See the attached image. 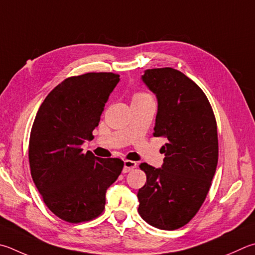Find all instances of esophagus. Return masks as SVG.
<instances>
[{
    "label": "esophagus",
    "instance_id": "1",
    "mask_svg": "<svg viewBox=\"0 0 255 255\" xmlns=\"http://www.w3.org/2000/svg\"><path fill=\"white\" fill-rule=\"evenodd\" d=\"M137 163L136 161H132V160H125L124 161V169H123V173H128L132 170L133 168H136Z\"/></svg>",
    "mask_w": 255,
    "mask_h": 255
}]
</instances>
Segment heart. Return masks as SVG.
<instances>
[{"instance_id": "heart-1", "label": "heart", "mask_w": 255, "mask_h": 255, "mask_svg": "<svg viewBox=\"0 0 255 255\" xmlns=\"http://www.w3.org/2000/svg\"><path fill=\"white\" fill-rule=\"evenodd\" d=\"M143 94H138V95H136V96H142Z\"/></svg>"}]
</instances>
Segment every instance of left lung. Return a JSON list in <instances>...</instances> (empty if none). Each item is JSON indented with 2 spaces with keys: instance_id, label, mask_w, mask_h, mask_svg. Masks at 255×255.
I'll list each match as a JSON object with an SVG mask.
<instances>
[{
  "instance_id": "left-lung-1",
  "label": "left lung",
  "mask_w": 255,
  "mask_h": 255,
  "mask_svg": "<svg viewBox=\"0 0 255 255\" xmlns=\"http://www.w3.org/2000/svg\"><path fill=\"white\" fill-rule=\"evenodd\" d=\"M142 81L154 92L158 110L155 137H164L161 168L146 163V184L138 191L143 221L173 231L187 224L204 203L219 159L214 113L195 82L173 68L148 69Z\"/></svg>"
}]
</instances>
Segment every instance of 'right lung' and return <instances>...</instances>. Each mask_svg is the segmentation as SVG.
<instances>
[{
  "label": "right lung",
  "mask_w": 255,
  "mask_h": 255,
  "mask_svg": "<svg viewBox=\"0 0 255 255\" xmlns=\"http://www.w3.org/2000/svg\"><path fill=\"white\" fill-rule=\"evenodd\" d=\"M113 72H89L63 80L40 106L31 129V176L49 210L69 223L91 221L104 212L106 192L124 167L119 158L82 152L92 140L110 94Z\"/></svg>",
  "instance_id": "obj_1"
}]
</instances>
